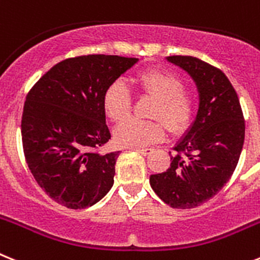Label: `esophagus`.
<instances>
[{"instance_id": "obj_1", "label": "esophagus", "mask_w": 260, "mask_h": 260, "mask_svg": "<svg viewBox=\"0 0 260 260\" xmlns=\"http://www.w3.org/2000/svg\"><path fill=\"white\" fill-rule=\"evenodd\" d=\"M133 150L137 152H139V154L142 155H148V154H151L152 150L151 148H139V147H133Z\"/></svg>"}]
</instances>
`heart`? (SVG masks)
Returning a JSON list of instances; mask_svg holds the SVG:
<instances>
[{
    "mask_svg": "<svg viewBox=\"0 0 260 260\" xmlns=\"http://www.w3.org/2000/svg\"><path fill=\"white\" fill-rule=\"evenodd\" d=\"M134 84L141 96L155 100L150 114L155 119L132 118L121 123L114 133L119 146L143 147L161 141L167 127L172 134H181L189 127L196 113V99L185 90V83L179 75L171 71L146 70L134 77ZM103 106L112 121L122 122L133 110L132 93L122 81H113L104 92Z\"/></svg>",
    "mask_w": 260,
    "mask_h": 260,
    "instance_id": "heart-1",
    "label": "heart"
}]
</instances>
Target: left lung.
<instances>
[{
  "label": "left lung",
  "instance_id": "obj_1",
  "mask_svg": "<svg viewBox=\"0 0 260 260\" xmlns=\"http://www.w3.org/2000/svg\"><path fill=\"white\" fill-rule=\"evenodd\" d=\"M200 92L197 118L171 155V167L151 175L155 193L176 209H192L216 196L230 180L245 142V118L234 86L222 71L193 56L174 55Z\"/></svg>",
  "mask_w": 260,
  "mask_h": 260
}]
</instances>
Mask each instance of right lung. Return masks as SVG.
<instances>
[{"label":"right lung","instance_id":"obj_1","mask_svg":"<svg viewBox=\"0 0 260 260\" xmlns=\"http://www.w3.org/2000/svg\"><path fill=\"white\" fill-rule=\"evenodd\" d=\"M137 61L118 55L68 57L28 90L21 122L23 154L38 185L57 204L84 209L113 187L119 151L100 152L110 139L103 97Z\"/></svg>","mask_w":260,"mask_h":260}]
</instances>
